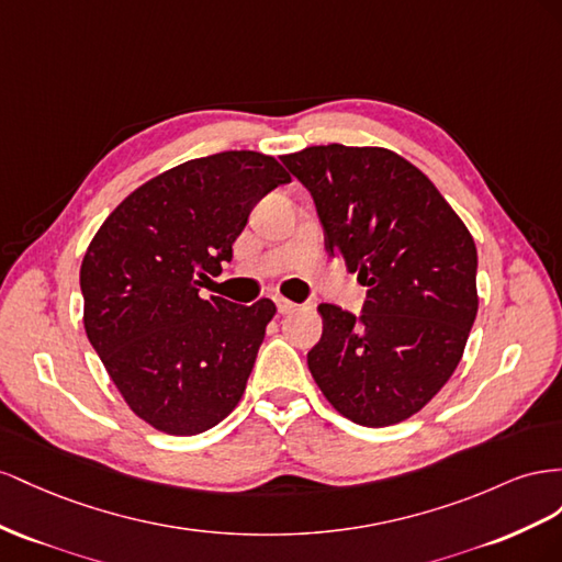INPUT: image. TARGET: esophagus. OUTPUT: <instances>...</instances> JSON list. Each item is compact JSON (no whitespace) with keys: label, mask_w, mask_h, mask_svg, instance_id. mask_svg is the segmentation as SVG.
Instances as JSON below:
<instances>
[{"label":"esophagus","mask_w":562,"mask_h":562,"mask_svg":"<svg viewBox=\"0 0 562 562\" xmlns=\"http://www.w3.org/2000/svg\"><path fill=\"white\" fill-rule=\"evenodd\" d=\"M276 306H278V313H280V315H290V313L296 311V303L286 301V299H282V296H276Z\"/></svg>","instance_id":"obj_1"}]
</instances>
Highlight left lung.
<instances>
[{
	"label": "left lung",
	"mask_w": 562,
	"mask_h": 562,
	"mask_svg": "<svg viewBox=\"0 0 562 562\" xmlns=\"http://www.w3.org/2000/svg\"><path fill=\"white\" fill-rule=\"evenodd\" d=\"M308 188L331 259L367 286L360 315L319 303L308 370L336 412L381 428L452 376L477 313L475 243L438 188L386 148L311 146L282 157Z\"/></svg>",
	"instance_id": "left-lung-1"
}]
</instances>
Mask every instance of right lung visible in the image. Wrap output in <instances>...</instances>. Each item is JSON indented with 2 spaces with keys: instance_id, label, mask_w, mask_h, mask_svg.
Wrapping results in <instances>:
<instances>
[{
  "instance_id": "add662e5",
  "label": "right lung",
  "mask_w": 562,
  "mask_h": 562,
  "mask_svg": "<svg viewBox=\"0 0 562 562\" xmlns=\"http://www.w3.org/2000/svg\"><path fill=\"white\" fill-rule=\"evenodd\" d=\"M276 157L226 150L155 176L117 204L79 270L85 329L132 412L169 436H198L237 407L276 315L270 299H202L206 276L272 188Z\"/></svg>"
}]
</instances>
